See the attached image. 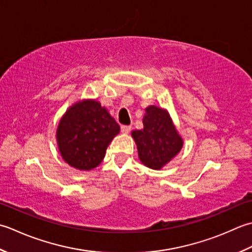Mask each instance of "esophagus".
Here are the masks:
<instances>
[{"label": "esophagus", "instance_id": "1", "mask_svg": "<svg viewBox=\"0 0 252 252\" xmlns=\"http://www.w3.org/2000/svg\"><path fill=\"white\" fill-rule=\"evenodd\" d=\"M121 129H122V132H124V133H128V132H129V131L131 130V126L123 125V126L121 127Z\"/></svg>", "mask_w": 252, "mask_h": 252}]
</instances>
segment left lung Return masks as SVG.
<instances>
[{"mask_svg": "<svg viewBox=\"0 0 252 252\" xmlns=\"http://www.w3.org/2000/svg\"><path fill=\"white\" fill-rule=\"evenodd\" d=\"M142 123V129L131 132L138 156L146 166L161 169L177 156L184 141L168 112L161 107L148 106Z\"/></svg>", "mask_w": 252, "mask_h": 252, "instance_id": "obj_1", "label": "left lung"}]
</instances>
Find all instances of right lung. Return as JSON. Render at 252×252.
<instances>
[{
    "mask_svg": "<svg viewBox=\"0 0 252 252\" xmlns=\"http://www.w3.org/2000/svg\"><path fill=\"white\" fill-rule=\"evenodd\" d=\"M120 125L95 100L76 102L62 117L56 140L62 158L80 171H90L104 158Z\"/></svg>",
    "mask_w": 252,
    "mask_h": 252,
    "instance_id": "right-lung-1",
    "label": "right lung"
}]
</instances>
